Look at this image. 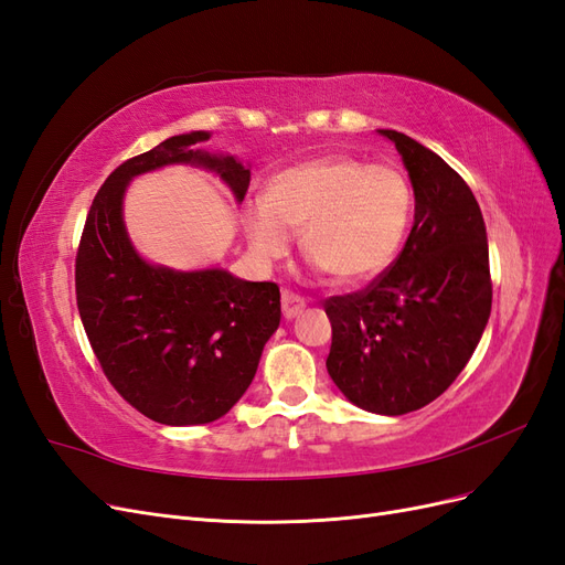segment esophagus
Here are the masks:
<instances>
[{
	"label": "esophagus",
	"instance_id": "1",
	"mask_svg": "<svg viewBox=\"0 0 565 565\" xmlns=\"http://www.w3.org/2000/svg\"><path fill=\"white\" fill-rule=\"evenodd\" d=\"M282 316L285 318H297L301 311H303V297H299L297 292H292V289H282Z\"/></svg>",
	"mask_w": 565,
	"mask_h": 565
}]
</instances>
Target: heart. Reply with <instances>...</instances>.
<instances>
[{"label": "heart", "mask_w": 565, "mask_h": 565, "mask_svg": "<svg viewBox=\"0 0 565 565\" xmlns=\"http://www.w3.org/2000/svg\"><path fill=\"white\" fill-rule=\"evenodd\" d=\"M415 193L396 167L320 156L282 169L245 214L249 245L276 262L301 231V252L339 285L370 282L396 262L413 226Z\"/></svg>", "instance_id": "heart-1"}]
</instances>
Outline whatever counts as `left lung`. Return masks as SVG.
Masks as SVG:
<instances>
[{
	"label": "left lung",
	"instance_id": "left-lung-1",
	"mask_svg": "<svg viewBox=\"0 0 565 565\" xmlns=\"http://www.w3.org/2000/svg\"><path fill=\"white\" fill-rule=\"evenodd\" d=\"M396 143L415 191V226L382 276L324 299L332 322L328 372L367 413L429 405L465 370L492 306L488 237L467 181L409 136Z\"/></svg>",
	"mask_w": 565,
	"mask_h": 565
}]
</instances>
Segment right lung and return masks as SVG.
Segmentation results:
<instances>
[{
	"mask_svg": "<svg viewBox=\"0 0 565 565\" xmlns=\"http://www.w3.org/2000/svg\"><path fill=\"white\" fill-rule=\"evenodd\" d=\"M207 131L172 136L129 158L98 188L75 259L77 309L113 388L152 422L207 424L252 384L268 337L280 324V287L226 270L179 273L146 264L122 224L131 177L172 162L216 169L237 200L249 169L193 150Z\"/></svg>",
	"mask_w": 565,
	"mask_h": 565,
	"instance_id": "obj_1",
	"label": "right lung"
}]
</instances>
